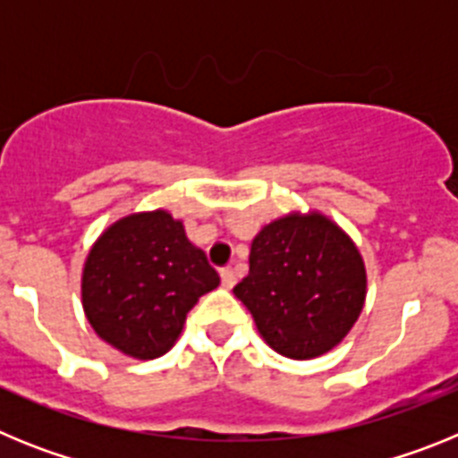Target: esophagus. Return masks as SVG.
<instances>
[{"label":"esophagus","instance_id":"esophagus-1","mask_svg":"<svg viewBox=\"0 0 458 458\" xmlns=\"http://www.w3.org/2000/svg\"><path fill=\"white\" fill-rule=\"evenodd\" d=\"M220 279H222V286H225V289H232V286L236 284V273H233L232 268H222Z\"/></svg>","mask_w":458,"mask_h":458}]
</instances>
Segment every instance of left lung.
I'll use <instances>...</instances> for the list:
<instances>
[{
    "mask_svg": "<svg viewBox=\"0 0 458 458\" xmlns=\"http://www.w3.org/2000/svg\"><path fill=\"white\" fill-rule=\"evenodd\" d=\"M233 293L270 349L311 360L333 351L358 321L367 295L365 261L330 217L289 213L254 236L250 273Z\"/></svg>",
    "mask_w": 458,
    "mask_h": 458,
    "instance_id": "left-lung-1",
    "label": "left lung"
}]
</instances>
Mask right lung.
Returning <instances> with one entry per match:
<instances>
[{
	"mask_svg": "<svg viewBox=\"0 0 458 458\" xmlns=\"http://www.w3.org/2000/svg\"><path fill=\"white\" fill-rule=\"evenodd\" d=\"M220 284L183 222L157 208L107 226L89 250L82 307L103 342L137 360L167 353L188 311Z\"/></svg>",
	"mask_w": 458,
	"mask_h": 458,
	"instance_id": "1",
	"label": "right lung"
}]
</instances>
